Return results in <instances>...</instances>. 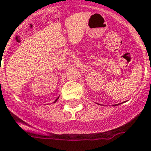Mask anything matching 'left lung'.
<instances>
[{
    "label": "left lung",
    "mask_w": 151,
    "mask_h": 151,
    "mask_svg": "<svg viewBox=\"0 0 151 151\" xmlns=\"http://www.w3.org/2000/svg\"><path fill=\"white\" fill-rule=\"evenodd\" d=\"M113 105H117V104H113Z\"/></svg>",
    "instance_id": "left-lung-1"
}]
</instances>
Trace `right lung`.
Returning a JSON list of instances; mask_svg holds the SVG:
<instances>
[{
  "mask_svg": "<svg viewBox=\"0 0 151 151\" xmlns=\"http://www.w3.org/2000/svg\"><path fill=\"white\" fill-rule=\"evenodd\" d=\"M58 99H59V97H58V98H57V99H56V100H55V101H54V103H55V102H56V101H58Z\"/></svg>",
  "mask_w": 151,
  "mask_h": 151,
  "instance_id": "obj_1",
  "label": "right lung"
}]
</instances>
